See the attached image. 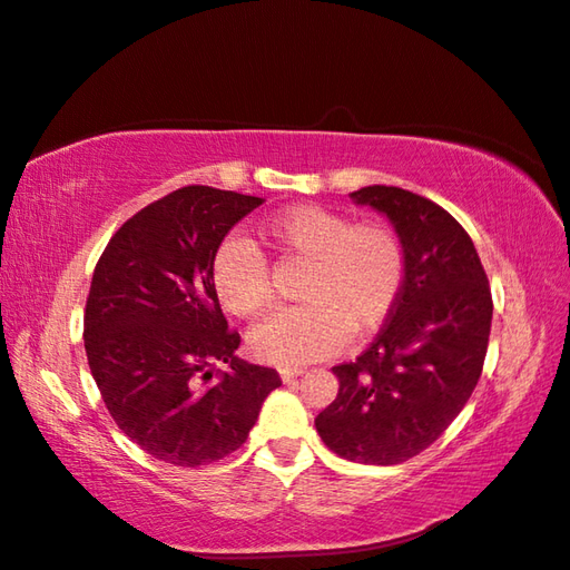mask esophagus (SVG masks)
<instances>
[{"label": "esophagus", "mask_w": 570, "mask_h": 570, "mask_svg": "<svg viewBox=\"0 0 570 570\" xmlns=\"http://www.w3.org/2000/svg\"><path fill=\"white\" fill-rule=\"evenodd\" d=\"M302 373H305L302 368H283L281 377H283V383H295Z\"/></svg>", "instance_id": "esophagus-1"}]
</instances>
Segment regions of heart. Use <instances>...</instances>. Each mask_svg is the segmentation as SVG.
<instances>
[{"label": "heart", "instance_id": "b5f03b06", "mask_svg": "<svg viewBox=\"0 0 570 570\" xmlns=\"http://www.w3.org/2000/svg\"><path fill=\"white\" fill-rule=\"evenodd\" d=\"M258 249L226 238L214 253L212 285L222 307L250 320L271 305L273 285L263 256L299 265L293 295L299 307L273 314L248 334L253 356L273 365H307L351 336L383 326L395 309L407 256L387 224L361 222L332 209L299 205L258 226Z\"/></svg>", "mask_w": 570, "mask_h": 570}]
</instances>
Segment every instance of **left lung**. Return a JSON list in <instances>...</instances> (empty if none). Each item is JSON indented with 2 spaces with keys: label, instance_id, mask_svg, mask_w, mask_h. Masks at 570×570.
<instances>
[{
  "label": "left lung",
  "instance_id": "1",
  "mask_svg": "<svg viewBox=\"0 0 570 570\" xmlns=\"http://www.w3.org/2000/svg\"><path fill=\"white\" fill-rule=\"evenodd\" d=\"M351 199L395 226L407 271L377 338L334 365L336 400L314 426L338 456L395 465L432 446L465 407L483 371L492 297L471 236L446 209L387 185Z\"/></svg>",
  "mask_w": 570,
  "mask_h": 570
}]
</instances>
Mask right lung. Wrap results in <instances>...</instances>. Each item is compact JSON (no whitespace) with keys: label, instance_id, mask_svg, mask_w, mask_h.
<instances>
[{"label":"right lung","instance_id":"add662e5","mask_svg":"<svg viewBox=\"0 0 570 570\" xmlns=\"http://www.w3.org/2000/svg\"><path fill=\"white\" fill-rule=\"evenodd\" d=\"M261 197L207 185L175 189L136 212L99 258L85 307V351L121 432L173 465H207L244 444L273 368L236 356L212 285V261ZM230 363L210 383L208 365Z\"/></svg>","mask_w":570,"mask_h":570}]
</instances>
